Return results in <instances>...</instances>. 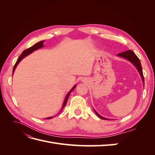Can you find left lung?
Here are the masks:
<instances>
[{"label": "left lung", "instance_id": "8db88e82", "mask_svg": "<svg viewBox=\"0 0 155 155\" xmlns=\"http://www.w3.org/2000/svg\"><path fill=\"white\" fill-rule=\"evenodd\" d=\"M117 56H118V57L122 58H124V59H125L127 60H128L129 61H130L131 63H132L134 65V66L136 68H137V70H138L140 75V76H141V78H142V81H143V85H144V78H143V75L141 63H140V59H138V58L137 57V56L136 55V54L133 52V51L132 50H129L124 51V52L117 54ZM94 110L95 113L96 114V115L98 117H99L100 118H101L103 120H108L107 118H104V117H103L101 115H100L94 109Z\"/></svg>", "mask_w": 155, "mask_h": 155}]
</instances>
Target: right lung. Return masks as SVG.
Instances as JSON below:
<instances>
[{
	"label": "right lung",
	"instance_id": "add662e5",
	"mask_svg": "<svg viewBox=\"0 0 155 155\" xmlns=\"http://www.w3.org/2000/svg\"><path fill=\"white\" fill-rule=\"evenodd\" d=\"M44 42H45V41H40V42H38V43H37L35 44L34 46H32L31 47H30V48H28V49L25 50V51H22V53L21 55L19 56V58H18L16 63L15 64V65H14V67H13V74L14 72H15V70L18 64V63H19L21 61L22 59H24V58L26 57V56L28 55L29 54H31L32 52H34V51L35 50H38V49H39V48H42V47H43V43H44ZM76 87V85H74V86L72 88L71 90H70V91L67 93V94L66 97H65V98H64V101H63V104L61 109H60V110H59V113H60L61 111V110L63 109V108L64 107V106L66 105V104H67V100H68V97H69V96H70V93H71V92H72ZM59 113H58V114H59ZM55 116H56V115H55ZM54 116H53V117H54ZM53 117H49V118H45V119H51V118H52Z\"/></svg>",
	"mask_w": 155,
	"mask_h": 155
}]
</instances>
